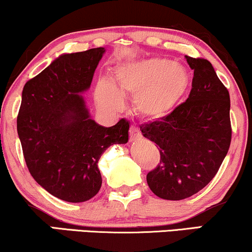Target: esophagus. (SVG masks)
<instances>
[{"label":"esophagus","mask_w":252,"mask_h":252,"mask_svg":"<svg viewBox=\"0 0 252 252\" xmlns=\"http://www.w3.org/2000/svg\"><path fill=\"white\" fill-rule=\"evenodd\" d=\"M141 136V133L139 131L138 127L135 126H131L129 127V140L131 141H134L136 139H139Z\"/></svg>","instance_id":"esophagus-1"}]
</instances>
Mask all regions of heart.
<instances>
[{"mask_svg":"<svg viewBox=\"0 0 252 252\" xmlns=\"http://www.w3.org/2000/svg\"><path fill=\"white\" fill-rule=\"evenodd\" d=\"M190 77L183 65L163 58L131 62L119 66L114 83L100 80L95 98L102 106L120 110L123 98L133 97L136 113L147 119L168 114L186 94Z\"/></svg>","mask_w":252,"mask_h":252,"instance_id":"b5f03b06","label":"heart"}]
</instances>
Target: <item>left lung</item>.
<instances>
[{"mask_svg": "<svg viewBox=\"0 0 252 252\" xmlns=\"http://www.w3.org/2000/svg\"><path fill=\"white\" fill-rule=\"evenodd\" d=\"M194 70L186 101L140 131L158 145L160 163L147 174L157 196L179 201L192 196L214 179L231 142L230 95L204 58L187 57Z\"/></svg>", "mask_w": 252, "mask_h": 252, "instance_id": "obj_1", "label": "left lung"}]
</instances>
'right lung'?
Returning <instances> with one entry per match:
<instances>
[{"mask_svg": "<svg viewBox=\"0 0 252 252\" xmlns=\"http://www.w3.org/2000/svg\"><path fill=\"white\" fill-rule=\"evenodd\" d=\"M104 52L94 48L62 55L28 80L22 92L17 133L28 169L46 191L66 202L97 195L101 154L128 141V121L99 126L80 95L91 85Z\"/></svg>", "mask_w": 252, "mask_h": 252, "instance_id": "obj_1", "label": "right lung"}]
</instances>
